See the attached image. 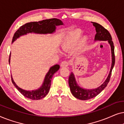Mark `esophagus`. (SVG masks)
Wrapping results in <instances>:
<instances>
[{
    "label": "esophagus",
    "mask_w": 124,
    "mask_h": 124,
    "mask_svg": "<svg viewBox=\"0 0 124 124\" xmlns=\"http://www.w3.org/2000/svg\"><path fill=\"white\" fill-rule=\"evenodd\" d=\"M69 65V63L66 61H64V62H62V63L60 64L61 67H67Z\"/></svg>",
    "instance_id": "esophagus-1"
}]
</instances>
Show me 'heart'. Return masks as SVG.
I'll list each match as a JSON object with an SVG mask.
<instances>
[{
	"instance_id": "1",
	"label": "heart",
	"mask_w": 124,
	"mask_h": 124,
	"mask_svg": "<svg viewBox=\"0 0 124 124\" xmlns=\"http://www.w3.org/2000/svg\"><path fill=\"white\" fill-rule=\"evenodd\" d=\"M82 35V30L79 29H76L68 32L62 39L60 45L61 50L64 52H67L76 49L77 52H82L86 41V37L81 38Z\"/></svg>"
}]
</instances>
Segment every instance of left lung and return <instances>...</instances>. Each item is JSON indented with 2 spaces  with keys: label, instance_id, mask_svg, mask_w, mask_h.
<instances>
[{
  "label": "left lung",
  "instance_id": "obj_1",
  "mask_svg": "<svg viewBox=\"0 0 124 124\" xmlns=\"http://www.w3.org/2000/svg\"><path fill=\"white\" fill-rule=\"evenodd\" d=\"M94 26L95 28L96 34H95L94 38V41H107L108 43L111 47V57H112V62L111 67L110 69L109 74L107 77L104 82L99 86V87L95 88L92 89H85L79 86L77 84L76 79L74 73L73 72L70 73V76L69 77V86L70 87V92L77 99L82 101H86V100L90 99L97 96L98 94H100L103 90H104L107 85L108 83L109 82L110 77H111V72L112 69L115 65V54H114V46L112 40V37L110 33L104 27H103L101 25L96 23L91 22Z\"/></svg>",
  "mask_w": 124,
  "mask_h": 124
}]
</instances>
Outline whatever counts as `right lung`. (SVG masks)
Instances as JSON below:
<instances>
[{
  "instance_id": "1",
  "label": "right lung",
  "mask_w": 124,
  "mask_h": 124,
  "mask_svg": "<svg viewBox=\"0 0 124 124\" xmlns=\"http://www.w3.org/2000/svg\"><path fill=\"white\" fill-rule=\"evenodd\" d=\"M64 23L60 20L57 18L45 20L38 22H30L20 27L15 33L12 38V43L19 38L20 37L27 35L28 34H53L56 31V27L63 25ZM11 54L9 58V63L11 62ZM60 68L59 64L52 66L49 69L46 74L42 85L38 89L33 90H26L20 87L13 80L12 76V81L16 89L23 95L25 97L31 100H39L45 98L50 90L51 82L52 76Z\"/></svg>"
}]
</instances>
